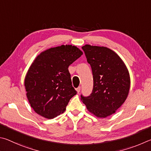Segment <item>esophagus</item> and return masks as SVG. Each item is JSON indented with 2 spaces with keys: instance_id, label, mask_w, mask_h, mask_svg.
Listing matches in <instances>:
<instances>
[{
  "instance_id": "34e87169",
  "label": "esophagus",
  "mask_w": 151,
  "mask_h": 151,
  "mask_svg": "<svg viewBox=\"0 0 151 151\" xmlns=\"http://www.w3.org/2000/svg\"><path fill=\"white\" fill-rule=\"evenodd\" d=\"M80 90H81V87L80 86H79L78 88H76V91H78V93H80Z\"/></svg>"
}]
</instances>
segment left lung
<instances>
[{
	"mask_svg": "<svg viewBox=\"0 0 151 151\" xmlns=\"http://www.w3.org/2000/svg\"><path fill=\"white\" fill-rule=\"evenodd\" d=\"M82 50L91 65L93 87L89 96L81 99L89 112L106 117L119 109L127 99L130 77L120 57L106 47L86 45Z\"/></svg>",
	"mask_w": 151,
	"mask_h": 151,
	"instance_id": "left-lung-1",
	"label": "left lung"
}]
</instances>
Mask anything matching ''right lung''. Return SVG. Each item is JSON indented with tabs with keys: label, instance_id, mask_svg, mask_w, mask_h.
<instances>
[{
	"label": "right lung",
	"instance_id": "obj_1",
	"mask_svg": "<svg viewBox=\"0 0 151 151\" xmlns=\"http://www.w3.org/2000/svg\"><path fill=\"white\" fill-rule=\"evenodd\" d=\"M82 54L76 46L62 45L36 58L24 80L26 96L36 113L54 119L65 111L70 99L77 93L68 67Z\"/></svg>",
	"mask_w": 151,
	"mask_h": 151
}]
</instances>
